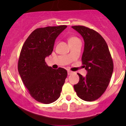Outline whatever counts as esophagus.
<instances>
[{"label": "esophagus", "instance_id": "esophagus-1", "mask_svg": "<svg viewBox=\"0 0 126 126\" xmlns=\"http://www.w3.org/2000/svg\"><path fill=\"white\" fill-rule=\"evenodd\" d=\"M72 73V71H69V70H68V75H71Z\"/></svg>", "mask_w": 126, "mask_h": 126}]
</instances>
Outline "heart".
Here are the masks:
<instances>
[{
	"label": "heart",
	"instance_id": "heart-1",
	"mask_svg": "<svg viewBox=\"0 0 126 126\" xmlns=\"http://www.w3.org/2000/svg\"><path fill=\"white\" fill-rule=\"evenodd\" d=\"M77 40H79V39L77 37H76V36H71V37L69 38V39H68V42L71 43V42L76 41Z\"/></svg>",
	"mask_w": 126,
	"mask_h": 126
}]
</instances>
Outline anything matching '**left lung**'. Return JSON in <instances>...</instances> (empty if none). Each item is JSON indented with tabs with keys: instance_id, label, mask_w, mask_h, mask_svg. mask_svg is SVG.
<instances>
[{
	"instance_id": "obj_1",
	"label": "left lung",
	"mask_w": 126,
	"mask_h": 126,
	"mask_svg": "<svg viewBox=\"0 0 126 126\" xmlns=\"http://www.w3.org/2000/svg\"><path fill=\"white\" fill-rule=\"evenodd\" d=\"M72 29L79 33L85 42L82 57L85 77L78 74L79 81L74 85L77 96L85 101H93L101 97L110 82L113 63L105 39L99 33L82 25Z\"/></svg>"
}]
</instances>
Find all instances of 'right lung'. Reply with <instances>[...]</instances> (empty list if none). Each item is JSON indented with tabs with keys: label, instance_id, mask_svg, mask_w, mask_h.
Returning <instances> with one entry per match:
<instances>
[{
	"label": "right lung",
	"instance_id": "right-lung-1",
	"mask_svg": "<svg viewBox=\"0 0 126 126\" xmlns=\"http://www.w3.org/2000/svg\"><path fill=\"white\" fill-rule=\"evenodd\" d=\"M66 27L38 28L32 32L22 46L17 66L19 73L30 94L38 102L50 104L60 96L67 71L48 66L45 58L52 54L56 38Z\"/></svg>",
	"mask_w": 126,
	"mask_h": 126
}]
</instances>
